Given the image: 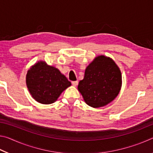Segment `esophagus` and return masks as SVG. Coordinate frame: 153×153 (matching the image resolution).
Returning <instances> with one entry per match:
<instances>
[{
	"mask_svg": "<svg viewBox=\"0 0 153 153\" xmlns=\"http://www.w3.org/2000/svg\"><path fill=\"white\" fill-rule=\"evenodd\" d=\"M71 84H72V85H73L74 86H76L78 84V81H74V82H71Z\"/></svg>",
	"mask_w": 153,
	"mask_h": 153,
	"instance_id": "1",
	"label": "esophagus"
}]
</instances>
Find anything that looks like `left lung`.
Masks as SVG:
<instances>
[{
  "mask_svg": "<svg viewBox=\"0 0 153 153\" xmlns=\"http://www.w3.org/2000/svg\"><path fill=\"white\" fill-rule=\"evenodd\" d=\"M122 84L120 68L112 59L96 57L86 67L77 86L84 101L94 108L104 107L115 99Z\"/></svg>",
  "mask_w": 153,
  "mask_h": 153,
  "instance_id": "obj_1",
  "label": "left lung"
}]
</instances>
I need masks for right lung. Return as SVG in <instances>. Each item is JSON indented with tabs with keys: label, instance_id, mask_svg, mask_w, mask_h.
I'll return each mask as SVG.
<instances>
[{
	"label": "right lung",
	"instance_id": "right-lung-1",
	"mask_svg": "<svg viewBox=\"0 0 153 153\" xmlns=\"http://www.w3.org/2000/svg\"><path fill=\"white\" fill-rule=\"evenodd\" d=\"M26 84L36 101L48 105L55 102L71 84L58 69L38 61L27 71Z\"/></svg>",
	"mask_w": 153,
	"mask_h": 153
}]
</instances>
